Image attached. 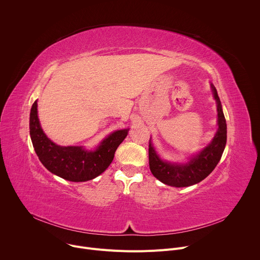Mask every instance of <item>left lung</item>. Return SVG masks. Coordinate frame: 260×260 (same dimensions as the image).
I'll return each instance as SVG.
<instances>
[{
	"mask_svg": "<svg viewBox=\"0 0 260 260\" xmlns=\"http://www.w3.org/2000/svg\"><path fill=\"white\" fill-rule=\"evenodd\" d=\"M214 98L217 102L218 131L213 141L205 149L192 157L187 164L177 165L161 160L149 142V167L155 178L175 187H186L197 184L208 177L218 165L226 144V121L222 111L217 90L212 84Z\"/></svg>",
	"mask_w": 260,
	"mask_h": 260,
	"instance_id": "obj_1",
	"label": "left lung"
}]
</instances>
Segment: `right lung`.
<instances>
[{
  "instance_id": "right-lung-1",
  "label": "right lung",
  "mask_w": 260,
  "mask_h": 260,
  "mask_svg": "<svg viewBox=\"0 0 260 260\" xmlns=\"http://www.w3.org/2000/svg\"><path fill=\"white\" fill-rule=\"evenodd\" d=\"M127 132L121 129L111 134L94 151H87L81 146L62 147L51 142L43 133L37 112V101L30 109L29 134L37 155L49 172L72 182H84L101 175L112 162Z\"/></svg>"
}]
</instances>
